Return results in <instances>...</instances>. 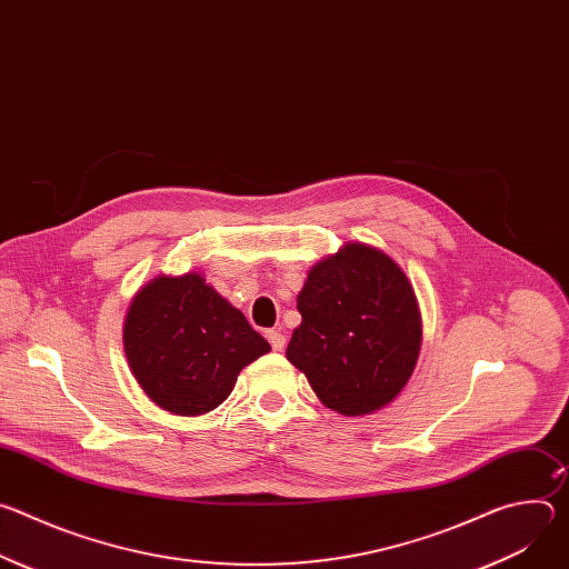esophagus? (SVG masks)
<instances>
[{"mask_svg":"<svg viewBox=\"0 0 569 569\" xmlns=\"http://www.w3.org/2000/svg\"><path fill=\"white\" fill-rule=\"evenodd\" d=\"M266 338L274 351H281L286 347V336L281 331H266Z\"/></svg>","mask_w":569,"mask_h":569,"instance_id":"esophagus-1","label":"esophagus"}]
</instances>
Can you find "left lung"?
I'll list each match as a JSON object with an SVG mask.
<instances>
[{
	"mask_svg": "<svg viewBox=\"0 0 569 569\" xmlns=\"http://www.w3.org/2000/svg\"><path fill=\"white\" fill-rule=\"evenodd\" d=\"M297 310L301 323L286 356L327 408L369 415L410 380L421 315L408 277L380 250L351 242L317 263Z\"/></svg>",
	"mask_w": 569,
	"mask_h": 569,
	"instance_id": "8db88e82",
	"label": "left lung"
}]
</instances>
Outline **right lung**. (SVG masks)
<instances>
[{
  "label": "right lung",
  "instance_id": "add662e5",
  "mask_svg": "<svg viewBox=\"0 0 569 569\" xmlns=\"http://www.w3.org/2000/svg\"><path fill=\"white\" fill-rule=\"evenodd\" d=\"M123 345L148 398L180 417L216 410L240 369L270 351L246 315L193 272L159 277L139 290Z\"/></svg>",
  "mask_w": 569,
  "mask_h": 569
}]
</instances>
